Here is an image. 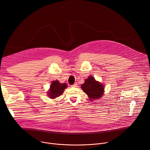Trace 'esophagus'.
<instances>
[{
    "mask_svg": "<svg viewBox=\"0 0 150 150\" xmlns=\"http://www.w3.org/2000/svg\"><path fill=\"white\" fill-rule=\"evenodd\" d=\"M77 83H75L74 85H72V87H77Z\"/></svg>",
    "mask_w": 150,
    "mask_h": 150,
    "instance_id": "obj_1",
    "label": "esophagus"
}]
</instances>
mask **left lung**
<instances>
[{"mask_svg":"<svg viewBox=\"0 0 150 150\" xmlns=\"http://www.w3.org/2000/svg\"><path fill=\"white\" fill-rule=\"evenodd\" d=\"M83 91L88 95L91 101L100 98L104 95V86L99 82L96 81L93 76H88L81 85Z\"/></svg>","mask_w":150,"mask_h":150,"instance_id":"8db88e82","label":"left lung"}]
</instances>
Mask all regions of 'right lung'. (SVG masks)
I'll list each match as a JSON object with an SVG mask.
<instances>
[{
    "instance_id": "right-lung-1",
    "label": "right lung",
    "mask_w": 150,
    "mask_h": 150,
    "mask_svg": "<svg viewBox=\"0 0 150 150\" xmlns=\"http://www.w3.org/2000/svg\"><path fill=\"white\" fill-rule=\"evenodd\" d=\"M66 88H67V83H61L57 80L53 81L50 85L49 91L47 92L48 96L50 98H55L62 95Z\"/></svg>"
}]
</instances>
